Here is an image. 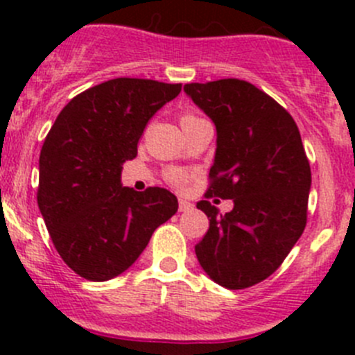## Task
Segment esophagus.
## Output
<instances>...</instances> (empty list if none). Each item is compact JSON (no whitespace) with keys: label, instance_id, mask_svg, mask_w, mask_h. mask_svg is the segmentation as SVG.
I'll return each instance as SVG.
<instances>
[{"label":"esophagus","instance_id":"obj_1","mask_svg":"<svg viewBox=\"0 0 355 355\" xmlns=\"http://www.w3.org/2000/svg\"><path fill=\"white\" fill-rule=\"evenodd\" d=\"M192 209H194V204L189 202V200L185 199H178V211H180V213H187V211Z\"/></svg>","mask_w":355,"mask_h":355}]
</instances>
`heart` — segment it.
<instances>
[{
	"label": "heart",
	"mask_w": 355,
	"mask_h": 355,
	"mask_svg": "<svg viewBox=\"0 0 355 355\" xmlns=\"http://www.w3.org/2000/svg\"><path fill=\"white\" fill-rule=\"evenodd\" d=\"M178 121H180V127L185 130V128L191 127V125L202 121V118H200L199 114L192 113V111H185V113L180 114ZM168 180L175 185H184L185 182H187V173L182 170H171V171H168Z\"/></svg>",
	"instance_id": "b5f03b06"
}]
</instances>
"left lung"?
<instances>
[{
    "label": "left lung",
    "instance_id": "1",
    "mask_svg": "<svg viewBox=\"0 0 355 355\" xmlns=\"http://www.w3.org/2000/svg\"><path fill=\"white\" fill-rule=\"evenodd\" d=\"M184 91L218 134L206 200L198 202L209 228L196 256L221 287H252L280 268L306 228L311 166L299 128L250 82H196ZM209 197L234 198V209L220 215Z\"/></svg>",
    "mask_w": 355,
    "mask_h": 355
}]
</instances>
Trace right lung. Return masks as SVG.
Here are the masks:
<instances>
[{
	"mask_svg": "<svg viewBox=\"0 0 355 355\" xmlns=\"http://www.w3.org/2000/svg\"><path fill=\"white\" fill-rule=\"evenodd\" d=\"M182 84L111 78L60 111L39 156L37 204L56 250L82 278L106 282L135 263L178 200L170 191L121 187L153 114Z\"/></svg>",
	"mask_w": 355,
	"mask_h": 355,
	"instance_id": "obj_1",
	"label": "right lung"
}]
</instances>
